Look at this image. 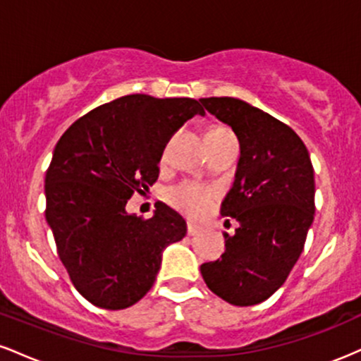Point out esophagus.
<instances>
[{
    "mask_svg": "<svg viewBox=\"0 0 361 361\" xmlns=\"http://www.w3.org/2000/svg\"><path fill=\"white\" fill-rule=\"evenodd\" d=\"M200 231H202V227L197 226V224H193V222L186 224V233H188V235H197Z\"/></svg>",
    "mask_w": 361,
    "mask_h": 361,
    "instance_id": "obj_1",
    "label": "esophagus"
}]
</instances>
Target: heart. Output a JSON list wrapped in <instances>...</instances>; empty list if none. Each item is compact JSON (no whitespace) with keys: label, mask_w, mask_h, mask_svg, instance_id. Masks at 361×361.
Instances as JSON below:
<instances>
[{"label":"heart","mask_w":361,"mask_h":361,"mask_svg":"<svg viewBox=\"0 0 361 361\" xmlns=\"http://www.w3.org/2000/svg\"><path fill=\"white\" fill-rule=\"evenodd\" d=\"M219 132H227L222 127L210 128L207 134H219ZM217 192L215 188L209 185L195 183V181H181L173 186L168 192V202L173 209L178 210L180 214L186 215V217H202V215L209 212L212 207Z\"/></svg>","instance_id":"b5f03b06"}]
</instances>
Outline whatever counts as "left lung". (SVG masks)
<instances>
[{
  "label": "left lung",
  "mask_w": 361,
  "mask_h": 361,
  "mask_svg": "<svg viewBox=\"0 0 361 361\" xmlns=\"http://www.w3.org/2000/svg\"><path fill=\"white\" fill-rule=\"evenodd\" d=\"M202 105L233 127L241 157L221 214L235 219L226 251L200 267L207 287L233 305L267 300L285 283L314 221V168L305 144L287 123L231 97ZM229 222V219H227Z\"/></svg>",
  "instance_id": "left-lung-1"
}]
</instances>
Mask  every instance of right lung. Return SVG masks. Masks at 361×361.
I'll use <instances>...</instances> for the list:
<instances>
[{
    "instance_id": "obj_1",
    "label": "right lung",
    "mask_w": 361,
    "mask_h": 361,
    "mask_svg": "<svg viewBox=\"0 0 361 361\" xmlns=\"http://www.w3.org/2000/svg\"><path fill=\"white\" fill-rule=\"evenodd\" d=\"M193 98L127 94L73 123L45 173V219L69 279L86 300L120 310L154 285L161 255L186 234L175 210L159 204L151 219L126 212L159 176L173 134L193 115Z\"/></svg>"
}]
</instances>
